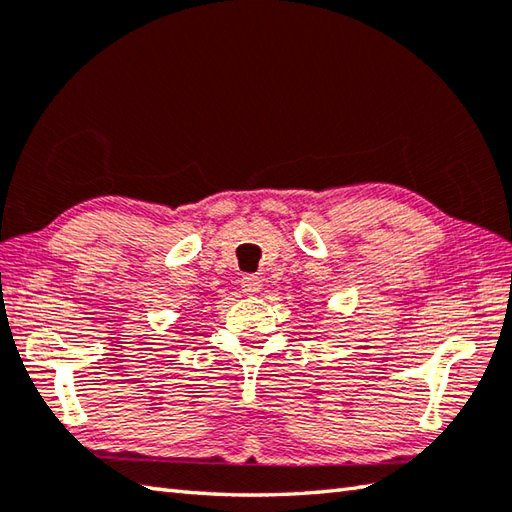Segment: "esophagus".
I'll return each instance as SVG.
<instances>
[{
  "label": "esophagus",
  "mask_w": 512,
  "mask_h": 512,
  "mask_svg": "<svg viewBox=\"0 0 512 512\" xmlns=\"http://www.w3.org/2000/svg\"><path fill=\"white\" fill-rule=\"evenodd\" d=\"M259 288H262V279H259L257 275H244L242 277V290L246 295L259 293Z\"/></svg>",
  "instance_id": "esophagus-1"
}]
</instances>
